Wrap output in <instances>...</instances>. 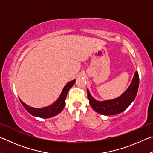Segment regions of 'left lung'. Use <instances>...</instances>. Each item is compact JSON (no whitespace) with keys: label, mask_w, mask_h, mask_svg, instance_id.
<instances>
[{"label":"left lung","mask_w":153,"mask_h":153,"mask_svg":"<svg viewBox=\"0 0 153 153\" xmlns=\"http://www.w3.org/2000/svg\"><path fill=\"white\" fill-rule=\"evenodd\" d=\"M139 86V76L138 72H135L134 78L128 90L115 99L98 101L90 95L89 90H87L88 98L93 109L97 113L104 115H113L125 111L129 105L134 101L136 97Z\"/></svg>","instance_id":"left-lung-1"}]
</instances>
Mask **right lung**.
Listing matches in <instances>:
<instances>
[{"instance_id": "right-lung-1", "label": "right lung", "mask_w": 153, "mask_h": 153, "mask_svg": "<svg viewBox=\"0 0 153 153\" xmlns=\"http://www.w3.org/2000/svg\"><path fill=\"white\" fill-rule=\"evenodd\" d=\"M76 79L73 80V81L69 82L64 87V88L62 91L60 97L58 98V100L56 101L49 107L42 108H35L33 107H31L30 106L25 104L24 102H23L22 100H20V102L23 105V107L25 108V109L26 110L28 113H30L31 115L36 117H41V118H48L54 117L59 114L61 111L63 109V108L65 105V99L67 93L69 89L71 88L72 86L74 84Z\"/></svg>"}]
</instances>
